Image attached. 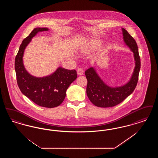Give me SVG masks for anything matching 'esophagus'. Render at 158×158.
<instances>
[{"mask_svg": "<svg viewBox=\"0 0 158 158\" xmlns=\"http://www.w3.org/2000/svg\"><path fill=\"white\" fill-rule=\"evenodd\" d=\"M77 73L78 75H83V70L82 68H79L77 70Z\"/></svg>", "mask_w": 158, "mask_h": 158, "instance_id": "1", "label": "esophagus"}]
</instances>
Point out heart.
Wrapping results in <instances>:
<instances>
[{
	"instance_id": "b5f03b06",
	"label": "heart",
	"mask_w": 158,
	"mask_h": 158,
	"mask_svg": "<svg viewBox=\"0 0 158 158\" xmlns=\"http://www.w3.org/2000/svg\"><path fill=\"white\" fill-rule=\"evenodd\" d=\"M101 43L98 40H89L85 44V49L87 51H92L95 50L100 45Z\"/></svg>"
}]
</instances>
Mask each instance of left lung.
<instances>
[{
  "label": "left lung",
  "mask_w": 158,
  "mask_h": 158,
  "mask_svg": "<svg viewBox=\"0 0 158 158\" xmlns=\"http://www.w3.org/2000/svg\"><path fill=\"white\" fill-rule=\"evenodd\" d=\"M123 40L133 53L135 67L130 80L120 86L112 87L106 84L98 75L96 69L90 67L85 71L88 81L86 94L94 105L102 108L111 107L119 104L133 93L137 84L140 69V58L135 39L124 28H122Z\"/></svg>",
  "instance_id": "obj_1"
}]
</instances>
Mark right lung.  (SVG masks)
<instances>
[{
    "instance_id": "obj_1",
    "label": "right lung",
    "mask_w": 158,
    "mask_h": 158,
    "mask_svg": "<svg viewBox=\"0 0 158 158\" xmlns=\"http://www.w3.org/2000/svg\"><path fill=\"white\" fill-rule=\"evenodd\" d=\"M48 30L47 28H34L23 40L15 58V69L18 85L24 95L39 106L54 108L64 101L69 86L77 78L76 71L59 67L52 74L38 77L29 73L23 63L24 51L32 38L38 32Z\"/></svg>"
}]
</instances>
